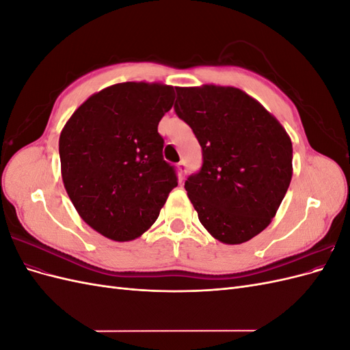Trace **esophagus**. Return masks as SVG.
Here are the masks:
<instances>
[{
  "mask_svg": "<svg viewBox=\"0 0 350 350\" xmlns=\"http://www.w3.org/2000/svg\"><path fill=\"white\" fill-rule=\"evenodd\" d=\"M178 172H179V178H184V175L187 174V163L185 162H179L178 163Z\"/></svg>",
  "mask_w": 350,
  "mask_h": 350,
  "instance_id": "esophagus-1",
  "label": "esophagus"
}]
</instances>
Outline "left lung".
Returning a JSON list of instances; mask_svg holds the SVG:
<instances>
[{"label": "left lung", "instance_id": "1", "mask_svg": "<svg viewBox=\"0 0 350 350\" xmlns=\"http://www.w3.org/2000/svg\"><path fill=\"white\" fill-rule=\"evenodd\" d=\"M175 112L194 131L203 166L185 181L208 234L228 245L266 229L292 179V142L282 124L241 89L175 88Z\"/></svg>", "mask_w": 350, "mask_h": 350}]
</instances>
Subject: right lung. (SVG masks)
<instances>
[{
	"label": "right lung",
	"instance_id": "add662e5",
	"mask_svg": "<svg viewBox=\"0 0 350 350\" xmlns=\"http://www.w3.org/2000/svg\"><path fill=\"white\" fill-rule=\"evenodd\" d=\"M174 94L163 83L113 84L81 103L61 131L66 191L80 217L112 241L142 237L178 185L157 133Z\"/></svg>",
	"mask_w": 350,
	"mask_h": 350
}]
</instances>
